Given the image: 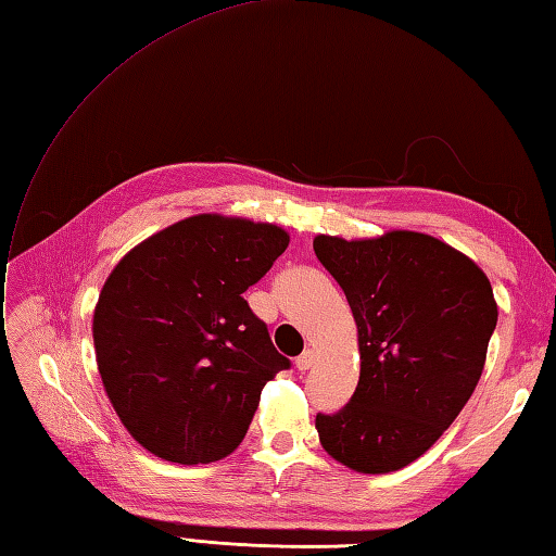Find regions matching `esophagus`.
<instances>
[{
  "instance_id": "34e87169",
  "label": "esophagus",
  "mask_w": 556,
  "mask_h": 556,
  "mask_svg": "<svg viewBox=\"0 0 556 556\" xmlns=\"http://www.w3.org/2000/svg\"><path fill=\"white\" fill-rule=\"evenodd\" d=\"M314 364H316V352L314 350H306L298 356V359H294V366H298L300 371H309Z\"/></svg>"
}]
</instances>
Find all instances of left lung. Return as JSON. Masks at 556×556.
Segmentation results:
<instances>
[{"label": "left lung", "instance_id": "1", "mask_svg": "<svg viewBox=\"0 0 556 556\" xmlns=\"http://www.w3.org/2000/svg\"><path fill=\"white\" fill-rule=\"evenodd\" d=\"M356 324L359 382L338 414H318L324 450L359 473H390L435 445L471 397L497 326L480 266L426 232L316 236Z\"/></svg>", "mask_w": 556, "mask_h": 556}]
</instances>
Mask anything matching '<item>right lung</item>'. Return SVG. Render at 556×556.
I'll return each instance as SVG.
<instances>
[{
    "instance_id": "add662e5",
    "label": "right lung",
    "mask_w": 556,
    "mask_h": 556,
    "mask_svg": "<svg viewBox=\"0 0 556 556\" xmlns=\"http://www.w3.org/2000/svg\"><path fill=\"white\" fill-rule=\"evenodd\" d=\"M288 242L274 224L197 214L109 274L92 316L97 368L121 424L159 459L236 452L264 386L290 368L242 298Z\"/></svg>"
}]
</instances>
